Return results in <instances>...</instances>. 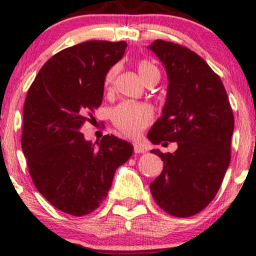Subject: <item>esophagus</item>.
<instances>
[{"label":"esophagus","instance_id":"1","mask_svg":"<svg viewBox=\"0 0 256 256\" xmlns=\"http://www.w3.org/2000/svg\"><path fill=\"white\" fill-rule=\"evenodd\" d=\"M134 150L136 154H140V152H146V149L144 146H142L140 144H138V143H134Z\"/></svg>","mask_w":256,"mask_h":256}]
</instances>
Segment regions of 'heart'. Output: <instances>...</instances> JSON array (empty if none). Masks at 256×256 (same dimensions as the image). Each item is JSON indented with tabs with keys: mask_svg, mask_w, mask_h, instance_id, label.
Listing matches in <instances>:
<instances>
[{
	"mask_svg": "<svg viewBox=\"0 0 256 256\" xmlns=\"http://www.w3.org/2000/svg\"><path fill=\"white\" fill-rule=\"evenodd\" d=\"M137 70L140 77L146 82V84L152 83V82H158V79H160L158 68L152 61L146 60V58H142V60L138 61ZM119 71V64H114L106 72L104 85L107 91L113 90ZM112 122L125 136L134 138L140 136L146 126L150 125L152 122V110L146 104L122 102L112 110Z\"/></svg>",
	"mask_w": 256,
	"mask_h": 256,
	"instance_id": "b5f03b06",
	"label": "heart"
}]
</instances>
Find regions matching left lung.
Returning a JSON list of instances; mask_svg holds the SVG:
<instances>
[{"label":"left lung","mask_w":256,"mask_h":256,"mask_svg":"<svg viewBox=\"0 0 256 256\" xmlns=\"http://www.w3.org/2000/svg\"><path fill=\"white\" fill-rule=\"evenodd\" d=\"M148 48L168 77L162 116L148 138L154 144H178L174 152L152 150L164 170L150 192L161 210L188 218L204 210L222 185L231 160L234 113L222 79L196 52L162 40Z\"/></svg>","instance_id":"8db88e82"}]
</instances>
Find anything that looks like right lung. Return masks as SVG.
<instances>
[{
	"instance_id": "right-lung-1",
	"label": "right lung",
	"mask_w": 256,
	"mask_h": 256,
	"mask_svg": "<svg viewBox=\"0 0 256 256\" xmlns=\"http://www.w3.org/2000/svg\"><path fill=\"white\" fill-rule=\"evenodd\" d=\"M125 40H88L43 64L25 98L22 146L34 186L74 216L107 198L114 173L130 158V142L106 134L98 148L80 132L104 98L106 72L124 55Z\"/></svg>"
}]
</instances>
